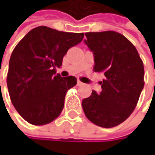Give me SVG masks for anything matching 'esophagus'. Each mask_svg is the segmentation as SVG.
Listing matches in <instances>:
<instances>
[{
  "instance_id": "34e87169",
  "label": "esophagus",
  "mask_w": 155,
  "mask_h": 155,
  "mask_svg": "<svg viewBox=\"0 0 155 155\" xmlns=\"http://www.w3.org/2000/svg\"><path fill=\"white\" fill-rule=\"evenodd\" d=\"M77 85H78V86H81V85H83V83H82L80 80H78V82H77Z\"/></svg>"
}]
</instances>
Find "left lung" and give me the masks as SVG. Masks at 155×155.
<instances>
[{
  "label": "left lung",
  "instance_id": "left-lung-1",
  "mask_svg": "<svg viewBox=\"0 0 155 155\" xmlns=\"http://www.w3.org/2000/svg\"><path fill=\"white\" fill-rule=\"evenodd\" d=\"M84 43L94 55V71L105 76L102 91H92L82 107L86 117L102 128L123 122L136 107L144 87V66L134 45L114 31L86 33Z\"/></svg>",
  "mask_w": 155,
  "mask_h": 155
}]
</instances>
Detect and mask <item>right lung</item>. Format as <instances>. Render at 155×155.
<instances>
[{"mask_svg":"<svg viewBox=\"0 0 155 155\" xmlns=\"http://www.w3.org/2000/svg\"><path fill=\"white\" fill-rule=\"evenodd\" d=\"M84 33H65L35 27L15 46L9 60L7 84L15 110L27 122L45 125L60 115L73 76L56 74L69 49L83 40Z\"/></svg>","mask_w":155,"mask_h":155,"instance_id":"1","label":"right lung"}]
</instances>
